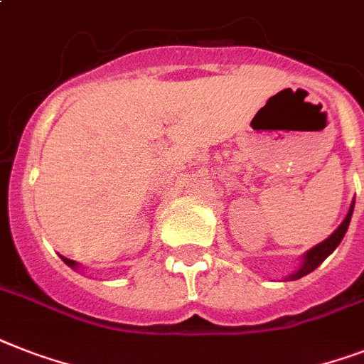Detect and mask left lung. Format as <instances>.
Instances as JSON below:
<instances>
[{
	"instance_id": "8db88e82",
	"label": "left lung",
	"mask_w": 364,
	"mask_h": 364,
	"mask_svg": "<svg viewBox=\"0 0 364 364\" xmlns=\"http://www.w3.org/2000/svg\"><path fill=\"white\" fill-rule=\"evenodd\" d=\"M351 213H353V203H351L350 211H348V215H346L344 223H342L341 226H338V228L335 230V233H333V235H329V237H327L326 241H323V243L316 245L314 249L309 250V252L305 254V264L301 265L299 271L291 274L289 279L297 280V279H301V277H305V274H309L310 271H314V269L318 267V265H320L321 262H323V259H326L327 256H329V254L333 252V250H335L336 247H338V245H341V241H342V237H344L346 230H348V226H350Z\"/></svg>"
}]
</instances>
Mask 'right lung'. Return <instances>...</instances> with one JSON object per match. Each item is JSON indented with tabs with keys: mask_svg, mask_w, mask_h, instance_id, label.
Segmentation results:
<instances>
[{
	"mask_svg": "<svg viewBox=\"0 0 364 364\" xmlns=\"http://www.w3.org/2000/svg\"><path fill=\"white\" fill-rule=\"evenodd\" d=\"M63 262H65V264H67V265H70V267H75V262H73V259H69V258H63Z\"/></svg>",
	"mask_w": 364,
	"mask_h": 364,
	"instance_id": "right-lung-1",
	"label": "right lung"
}]
</instances>
